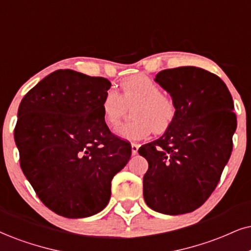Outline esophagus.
I'll use <instances>...</instances> for the list:
<instances>
[{"instance_id": "34e87169", "label": "esophagus", "mask_w": 251, "mask_h": 251, "mask_svg": "<svg viewBox=\"0 0 251 251\" xmlns=\"http://www.w3.org/2000/svg\"><path fill=\"white\" fill-rule=\"evenodd\" d=\"M138 148H140V145H138V144L131 143V153H132V154H137V152H138Z\"/></svg>"}]
</instances>
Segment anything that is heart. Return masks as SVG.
<instances>
[{
  "label": "heart",
  "mask_w": 251,
  "mask_h": 251,
  "mask_svg": "<svg viewBox=\"0 0 251 251\" xmlns=\"http://www.w3.org/2000/svg\"><path fill=\"white\" fill-rule=\"evenodd\" d=\"M131 106L134 120L115 129V135L125 140H141L151 131L163 134L172 126L177 114L173 99L160 92L159 86L144 74L123 80L120 94L113 89L106 92L101 101L103 122L108 126H115L126 107Z\"/></svg>",
  "instance_id": "b5f03b06"
}]
</instances>
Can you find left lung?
<instances>
[{"label": "left lung", "mask_w": 251, "mask_h": 251, "mask_svg": "<svg viewBox=\"0 0 251 251\" xmlns=\"http://www.w3.org/2000/svg\"><path fill=\"white\" fill-rule=\"evenodd\" d=\"M154 81L177 107L172 126L138 153L149 163L143 196L153 211L169 215L196 211L220 180L233 150L234 103L218 75L194 66L164 70Z\"/></svg>", "instance_id": "1"}]
</instances>
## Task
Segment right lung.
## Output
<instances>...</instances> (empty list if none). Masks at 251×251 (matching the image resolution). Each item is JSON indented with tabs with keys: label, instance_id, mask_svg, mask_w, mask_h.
I'll list each match as a JSON object with an SVG mask.
<instances>
[{
	"label": "right lung",
	"instance_id": "1",
	"mask_svg": "<svg viewBox=\"0 0 251 251\" xmlns=\"http://www.w3.org/2000/svg\"><path fill=\"white\" fill-rule=\"evenodd\" d=\"M110 86L101 76L58 70L21 101L14 136L22 171L58 215L101 212L114 176L130 159V143L111 134L102 119L101 101Z\"/></svg>",
	"mask_w": 251,
	"mask_h": 251
}]
</instances>
